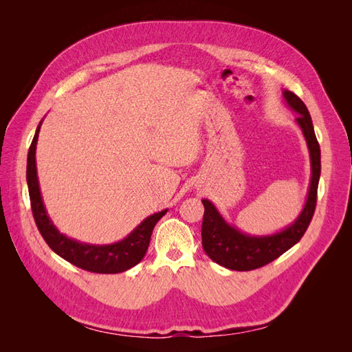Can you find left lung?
<instances>
[{
	"mask_svg": "<svg viewBox=\"0 0 352 352\" xmlns=\"http://www.w3.org/2000/svg\"><path fill=\"white\" fill-rule=\"evenodd\" d=\"M282 97L287 107L298 114L295 123L305 138L308 154H310L311 177L308 194L301 212L291 225L270 235H250L239 230L226 221L210 199H202L204 204L201 229L202 247L212 261L229 270H254L280 257L302 238L314 214L317 186L320 179V145L317 142L311 116L305 104L287 89L282 91Z\"/></svg>",
	"mask_w": 352,
	"mask_h": 352,
	"instance_id": "left-lung-1",
	"label": "left lung"
}]
</instances>
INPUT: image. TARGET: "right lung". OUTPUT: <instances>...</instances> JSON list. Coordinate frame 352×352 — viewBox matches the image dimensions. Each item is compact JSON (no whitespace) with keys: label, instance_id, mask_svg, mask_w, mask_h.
Listing matches in <instances>:
<instances>
[{"label":"right lung","instance_id":"obj_1","mask_svg":"<svg viewBox=\"0 0 352 352\" xmlns=\"http://www.w3.org/2000/svg\"><path fill=\"white\" fill-rule=\"evenodd\" d=\"M42 120L36 127L34 141H32L28 153L26 180L32 212H34L36 226L42 238L45 239L48 247L58 254L61 258H65L79 269L105 274L122 273L132 269L133 265L144 258L148 245H150L153 229L157 225V221L166 214L167 208L148 216L126 238L113 243H87L69 238L65 233H61L48 214L39 188L36 170V144Z\"/></svg>","mask_w":352,"mask_h":352}]
</instances>
